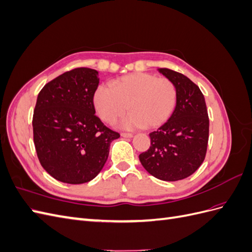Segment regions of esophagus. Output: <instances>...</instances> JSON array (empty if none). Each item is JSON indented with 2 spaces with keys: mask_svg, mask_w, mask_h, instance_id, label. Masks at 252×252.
I'll list each match as a JSON object with an SVG mask.
<instances>
[{
  "mask_svg": "<svg viewBox=\"0 0 252 252\" xmlns=\"http://www.w3.org/2000/svg\"><path fill=\"white\" fill-rule=\"evenodd\" d=\"M121 135L123 136V138H132V133H127V132H123V133H121Z\"/></svg>",
  "mask_w": 252,
  "mask_h": 252,
  "instance_id": "esophagus-1",
  "label": "esophagus"
}]
</instances>
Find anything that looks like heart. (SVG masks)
<instances>
[{"label": "heart", "mask_w": 252, "mask_h": 252, "mask_svg": "<svg viewBox=\"0 0 252 252\" xmlns=\"http://www.w3.org/2000/svg\"><path fill=\"white\" fill-rule=\"evenodd\" d=\"M95 110L106 123H113L129 109L121 121L125 129L158 128L169 119L177 103V88L167 78L146 72L124 75L113 85L98 86L94 97Z\"/></svg>", "instance_id": "b5f03b06"}]
</instances>
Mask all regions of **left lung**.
Masks as SVG:
<instances>
[{
    "label": "left lung",
    "instance_id": "left-lung-1",
    "mask_svg": "<svg viewBox=\"0 0 252 252\" xmlns=\"http://www.w3.org/2000/svg\"><path fill=\"white\" fill-rule=\"evenodd\" d=\"M177 88V105L169 120L151 132L150 147L139 156L151 175L162 181L188 178L202 165L207 151L209 119L199 86L186 75L158 68Z\"/></svg>",
    "mask_w": 252,
    "mask_h": 252
}]
</instances>
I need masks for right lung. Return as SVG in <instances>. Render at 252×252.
Wrapping results in <instances>:
<instances>
[{
    "label": "right lung",
    "mask_w": 252,
    "mask_h": 252,
    "mask_svg": "<svg viewBox=\"0 0 252 252\" xmlns=\"http://www.w3.org/2000/svg\"><path fill=\"white\" fill-rule=\"evenodd\" d=\"M98 72L86 67L64 72L45 85L36 98L32 127L39 161L52 178L67 184L94 179L120 133L95 116Z\"/></svg>",
    "instance_id": "right-lung-1"
}]
</instances>
